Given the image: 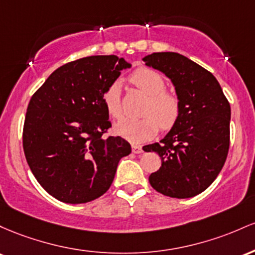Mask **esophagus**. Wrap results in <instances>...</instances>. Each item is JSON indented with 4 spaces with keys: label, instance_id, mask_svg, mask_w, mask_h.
<instances>
[{
    "label": "esophagus",
    "instance_id": "1",
    "mask_svg": "<svg viewBox=\"0 0 255 255\" xmlns=\"http://www.w3.org/2000/svg\"><path fill=\"white\" fill-rule=\"evenodd\" d=\"M142 151H143V149H142L141 145H136V144L132 145V153H135V154H141Z\"/></svg>",
    "mask_w": 255,
    "mask_h": 255
}]
</instances>
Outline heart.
Returning a JSON list of instances; mask_svg holds the SVG:
<instances>
[{
    "mask_svg": "<svg viewBox=\"0 0 255 255\" xmlns=\"http://www.w3.org/2000/svg\"><path fill=\"white\" fill-rule=\"evenodd\" d=\"M130 82L148 96L142 110L144 117L120 120L114 127V133L128 142L139 144L155 136L159 127L162 130H170L174 127L181 114V101L176 94L166 90L164 77L151 68H137L130 76ZM102 100L111 117L122 118L123 104L118 82L111 83L106 88Z\"/></svg>",
    "mask_w": 255,
    "mask_h": 255,
    "instance_id": "1",
    "label": "heart"
}]
</instances>
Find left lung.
<instances>
[{
	"label": "left lung",
	"mask_w": 255,
	"mask_h": 255,
	"mask_svg": "<svg viewBox=\"0 0 255 255\" xmlns=\"http://www.w3.org/2000/svg\"><path fill=\"white\" fill-rule=\"evenodd\" d=\"M147 66L171 79L181 101L174 127L155 151L161 167L149 183L162 195L187 199L207 189L227 160L230 145V104L210 71L178 53H153L143 59Z\"/></svg>",
	"instance_id": "obj_1"
}]
</instances>
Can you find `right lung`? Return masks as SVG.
<instances>
[{
    "label": "right lung",
    "instance_id": "1",
    "mask_svg": "<svg viewBox=\"0 0 255 255\" xmlns=\"http://www.w3.org/2000/svg\"><path fill=\"white\" fill-rule=\"evenodd\" d=\"M130 66L116 55L74 60L31 97L22 128L25 158L37 182L59 201L85 204L104 195L119 160L131 153L122 137L102 138L112 127L104 91Z\"/></svg>",
    "mask_w": 255,
    "mask_h": 255
}]
</instances>
